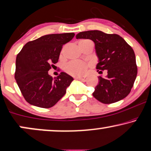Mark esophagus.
I'll use <instances>...</instances> for the list:
<instances>
[{"label":"esophagus","mask_w":151,"mask_h":151,"mask_svg":"<svg viewBox=\"0 0 151 151\" xmlns=\"http://www.w3.org/2000/svg\"><path fill=\"white\" fill-rule=\"evenodd\" d=\"M85 78H86L85 77H76L75 79H79V80H84Z\"/></svg>","instance_id":"34e87169"}]
</instances>
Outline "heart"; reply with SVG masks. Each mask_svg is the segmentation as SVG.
I'll return each mask as SVG.
<instances>
[{"label": "heart", "instance_id": "heart-1", "mask_svg": "<svg viewBox=\"0 0 151 151\" xmlns=\"http://www.w3.org/2000/svg\"><path fill=\"white\" fill-rule=\"evenodd\" d=\"M88 42L91 41L88 40H81L79 41V44ZM88 68V64L84 62L80 61V60H72L65 66V70L67 73L73 77H77V76L83 75L86 72Z\"/></svg>", "mask_w": 151, "mask_h": 151}]
</instances>
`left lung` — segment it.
<instances>
[{"mask_svg": "<svg viewBox=\"0 0 151 151\" xmlns=\"http://www.w3.org/2000/svg\"><path fill=\"white\" fill-rule=\"evenodd\" d=\"M76 38L93 41L98 58L96 69L99 73H102V70L107 72L105 77H98L93 97L104 104L118 102L127 97L137 74L132 48L117 34H107L98 30L80 32Z\"/></svg>", "mask_w": 151, "mask_h": 151, "instance_id": "1", "label": "left lung"}]
</instances>
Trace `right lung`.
Instances as JSON below:
<instances>
[{
  "label": "right lung",
  "instance_id": "obj_1",
  "mask_svg": "<svg viewBox=\"0 0 151 151\" xmlns=\"http://www.w3.org/2000/svg\"><path fill=\"white\" fill-rule=\"evenodd\" d=\"M74 36V33L43 35L26 43L18 53L14 77L30 104L50 108L65 94L73 78L63 72L53 78L48 71L51 63L58 62L63 45Z\"/></svg>",
  "mask_w": 151,
  "mask_h": 151
}]
</instances>
